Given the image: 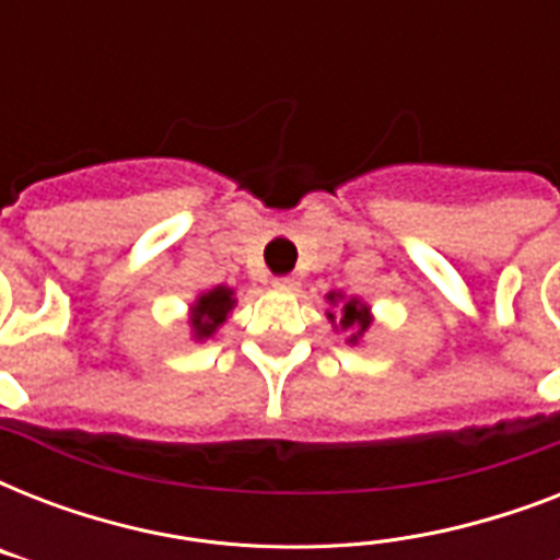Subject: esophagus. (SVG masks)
I'll return each instance as SVG.
<instances>
[{
	"mask_svg": "<svg viewBox=\"0 0 560 560\" xmlns=\"http://www.w3.org/2000/svg\"><path fill=\"white\" fill-rule=\"evenodd\" d=\"M272 288L276 290H296L299 288V281H296V276H279V279H272Z\"/></svg>",
	"mask_w": 560,
	"mask_h": 560,
	"instance_id": "34e87169",
	"label": "esophagus"
}]
</instances>
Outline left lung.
I'll list each match as a JSON object with an SVG mask.
<instances>
[{
	"label": "left lung",
	"instance_id": "left-lung-1",
	"mask_svg": "<svg viewBox=\"0 0 560 560\" xmlns=\"http://www.w3.org/2000/svg\"><path fill=\"white\" fill-rule=\"evenodd\" d=\"M334 302V293L331 296H328ZM331 316V323H334V314H328ZM340 325H342V331H351V328H358V334H363L369 328V316H366V307L363 305H358V302H354V299H349V302H346V307H342V319H340ZM358 334H351V342L358 340Z\"/></svg>",
	"mask_w": 560,
	"mask_h": 560
}]
</instances>
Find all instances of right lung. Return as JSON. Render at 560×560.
Masks as SVG:
<instances>
[{
	"label": "right lung",
	"instance_id": "obj_1",
	"mask_svg": "<svg viewBox=\"0 0 560 560\" xmlns=\"http://www.w3.org/2000/svg\"><path fill=\"white\" fill-rule=\"evenodd\" d=\"M232 305H235V299H232V290L229 288H214L209 290V293H202V296L197 299V305H194V314H191L194 337H197V340L211 337L214 328L226 319Z\"/></svg>",
	"mask_w": 560,
	"mask_h": 560
}]
</instances>
